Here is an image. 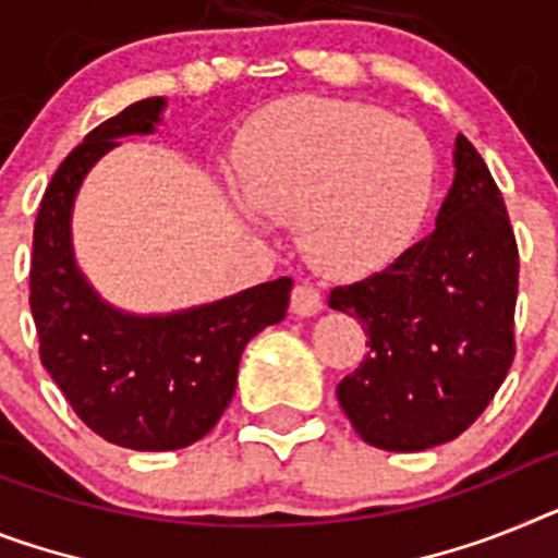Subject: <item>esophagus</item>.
<instances>
[{
	"label": "esophagus",
	"mask_w": 558,
	"mask_h": 558,
	"mask_svg": "<svg viewBox=\"0 0 558 558\" xmlns=\"http://www.w3.org/2000/svg\"><path fill=\"white\" fill-rule=\"evenodd\" d=\"M323 308V292L312 283V280H301L298 287L292 289V312L301 317L317 315Z\"/></svg>",
	"instance_id": "esophagus-1"
}]
</instances>
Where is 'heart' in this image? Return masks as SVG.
<instances>
[{
    "instance_id": "heart-1",
    "label": "heart",
    "mask_w": 558,
    "mask_h": 558,
    "mask_svg": "<svg viewBox=\"0 0 558 558\" xmlns=\"http://www.w3.org/2000/svg\"><path fill=\"white\" fill-rule=\"evenodd\" d=\"M252 207L294 221L329 271L377 266L423 221L434 153L414 124L357 101L303 98L255 121L241 149Z\"/></svg>"
}]
</instances>
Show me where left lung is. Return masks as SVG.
I'll list each match as a JSON object with an SVG mask.
<instances>
[{"mask_svg":"<svg viewBox=\"0 0 558 558\" xmlns=\"http://www.w3.org/2000/svg\"><path fill=\"white\" fill-rule=\"evenodd\" d=\"M453 186L428 238L372 278L335 287L368 354L337 386L354 430L383 451H425L476 423L513 354L519 250L502 192L457 135Z\"/></svg>","mask_w":558,"mask_h":558,"instance_id":"left-lung-1","label":"left lung"}]
</instances>
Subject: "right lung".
I'll list each match as a JSON object with an SVG mask.
<instances>
[{
  "label": "right lung",
  "instance_id": "right-lung-1",
  "mask_svg": "<svg viewBox=\"0 0 558 558\" xmlns=\"http://www.w3.org/2000/svg\"><path fill=\"white\" fill-rule=\"evenodd\" d=\"M163 98L124 107L84 135L45 190L31 260V312L41 366L78 420L133 451L192 446L235 395L243 345L287 317L292 280L167 317H135L98 301L70 246V209L82 178L121 135L153 133Z\"/></svg>",
  "mask_w": 558,
  "mask_h": 558
}]
</instances>
